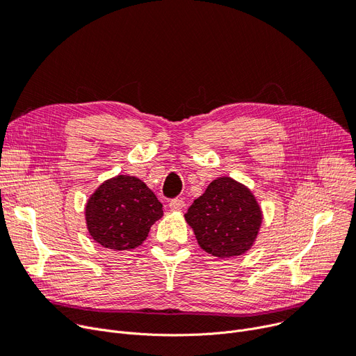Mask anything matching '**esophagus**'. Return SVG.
<instances>
[{"mask_svg":"<svg viewBox=\"0 0 356 356\" xmlns=\"http://www.w3.org/2000/svg\"><path fill=\"white\" fill-rule=\"evenodd\" d=\"M184 207H185V202L182 198H174L171 200V202H169V209L172 211H181Z\"/></svg>","mask_w":356,"mask_h":356,"instance_id":"1","label":"esophagus"}]
</instances>
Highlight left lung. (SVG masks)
Returning <instances> with one entry per match:
<instances>
[{"label": "left lung", "instance_id": "obj_1", "mask_svg": "<svg viewBox=\"0 0 356 356\" xmlns=\"http://www.w3.org/2000/svg\"><path fill=\"white\" fill-rule=\"evenodd\" d=\"M202 250L213 257L232 258L243 255L255 242L262 223L257 198L229 177L210 182L185 213Z\"/></svg>", "mask_w": 356, "mask_h": 356}]
</instances>
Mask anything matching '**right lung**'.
Wrapping results in <instances>:
<instances>
[{
	"label": "right lung",
	"instance_id": "1",
	"mask_svg": "<svg viewBox=\"0 0 356 356\" xmlns=\"http://www.w3.org/2000/svg\"><path fill=\"white\" fill-rule=\"evenodd\" d=\"M162 216L156 195L143 181L129 175H117L101 184L86 207L91 238L114 250L142 245L150 226Z\"/></svg>",
	"mask_w": 356,
	"mask_h": 356
}]
</instances>
